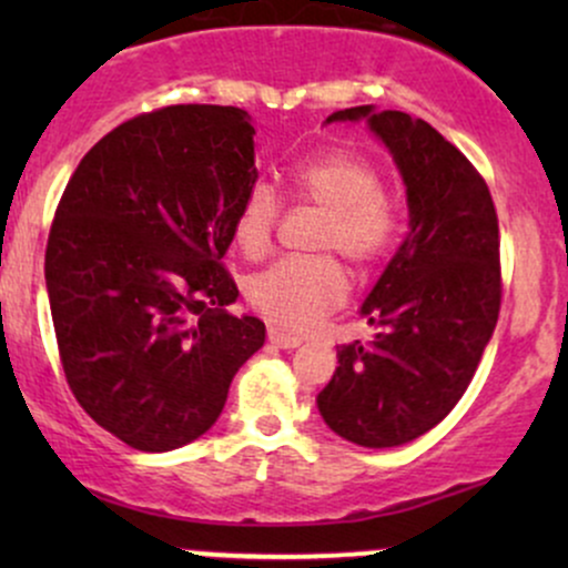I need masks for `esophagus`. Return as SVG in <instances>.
Masks as SVG:
<instances>
[{
    "label": "esophagus",
    "mask_w": 568,
    "mask_h": 568,
    "mask_svg": "<svg viewBox=\"0 0 568 568\" xmlns=\"http://www.w3.org/2000/svg\"><path fill=\"white\" fill-rule=\"evenodd\" d=\"M270 342L275 344L280 349H293L298 347V344L304 342L302 336H293V334H285V331H277V328H270Z\"/></svg>",
    "instance_id": "34e87169"
}]
</instances>
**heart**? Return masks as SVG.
I'll list each match as a JSON object with an SVG mask.
<instances>
[{
  "label": "heart",
  "mask_w": 568,
  "mask_h": 568,
  "mask_svg": "<svg viewBox=\"0 0 568 568\" xmlns=\"http://www.w3.org/2000/svg\"><path fill=\"white\" fill-rule=\"evenodd\" d=\"M296 202L323 207L315 232L317 251H336L355 266L382 262L400 234V205L382 186V173L349 152H325L288 173ZM277 192L253 184L234 213V243L251 258L272 247L280 221ZM349 280L331 253L280 258L247 285L253 310L285 331H306L347 302Z\"/></svg>",
  "instance_id": "b5f03b06"
}]
</instances>
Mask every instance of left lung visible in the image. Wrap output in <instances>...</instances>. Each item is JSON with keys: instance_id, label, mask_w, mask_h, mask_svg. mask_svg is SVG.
<instances>
[{"instance_id": "obj_1", "label": "left lung", "mask_w": 568, "mask_h": 568, "mask_svg": "<svg viewBox=\"0 0 568 568\" xmlns=\"http://www.w3.org/2000/svg\"><path fill=\"white\" fill-rule=\"evenodd\" d=\"M338 120H368L393 152L410 232L361 310L379 334L336 349L338 368L317 408L344 440L403 446L446 419L494 334L501 304L497 207L484 175L429 122L371 106L328 116Z\"/></svg>"}]
</instances>
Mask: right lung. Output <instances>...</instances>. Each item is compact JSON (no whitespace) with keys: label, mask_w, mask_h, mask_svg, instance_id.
<instances>
[{"label":"right lung","mask_w":568,"mask_h":568,"mask_svg":"<svg viewBox=\"0 0 568 568\" xmlns=\"http://www.w3.org/2000/svg\"><path fill=\"white\" fill-rule=\"evenodd\" d=\"M247 112L179 103L122 122L84 154L44 251L63 374L84 414L139 452L216 425L264 323L221 258L256 184Z\"/></svg>","instance_id":"obj_1"}]
</instances>
